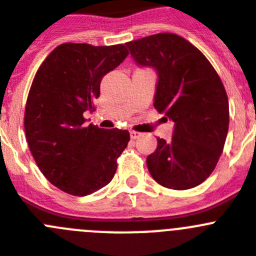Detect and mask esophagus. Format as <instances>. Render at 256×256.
I'll return each instance as SVG.
<instances>
[{
    "instance_id": "obj_1",
    "label": "esophagus",
    "mask_w": 256,
    "mask_h": 256,
    "mask_svg": "<svg viewBox=\"0 0 256 256\" xmlns=\"http://www.w3.org/2000/svg\"><path fill=\"white\" fill-rule=\"evenodd\" d=\"M142 134L139 132V131H134V130L130 131L131 139H139V138L142 136Z\"/></svg>"
}]
</instances>
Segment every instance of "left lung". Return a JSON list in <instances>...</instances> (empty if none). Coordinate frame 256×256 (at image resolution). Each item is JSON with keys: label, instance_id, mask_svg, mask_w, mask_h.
I'll list each match as a JSON object with an SVG mask.
<instances>
[{"label": "left lung", "instance_id": "obj_1", "mask_svg": "<svg viewBox=\"0 0 256 256\" xmlns=\"http://www.w3.org/2000/svg\"><path fill=\"white\" fill-rule=\"evenodd\" d=\"M138 65L158 74L154 108L174 122L170 142L158 138L146 166L160 185L188 190L204 182L223 152L228 98L217 71L182 36L158 33L126 43Z\"/></svg>", "mask_w": 256, "mask_h": 256}]
</instances>
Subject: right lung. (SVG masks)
I'll use <instances>...</instances> for the list:
<instances>
[{"mask_svg":"<svg viewBox=\"0 0 256 256\" xmlns=\"http://www.w3.org/2000/svg\"><path fill=\"white\" fill-rule=\"evenodd\" d=\"M125 44L64 43L39 66L25 106L26 142L52 185L75 196L93 194L114 178L128 130L85 125L100 82L128 57Z\"/></svg>","mask_w":256,"mask_h":256,"instance_id":"obj_1","label":"right lung"}]
</instances>
